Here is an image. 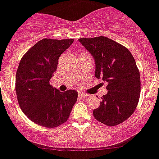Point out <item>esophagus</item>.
<instances>
[{
  "instance_id": "34e87169",
  "label": "esophagus",
  "mask_w": 159,
  "mask_h": 159,
  "mask_svg": "<svg viewBox=\"0 0 159 159\" xmlns=\"http://www.w3.org/2000/svg\"><path fill=\"white\" fill-rule=\"evenodd\" d=\"M78 95H79V96H81V97H82V98H84V97H87V96H89L88 94H86V93H81V92H80V93H78Z\"/></svg>"
}]
</instances>
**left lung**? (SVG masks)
<instances>
[{
    "mask_svg": "<svg viewBox=\"0 0 159 159\" xmlns=\"http://www.w3.org/2000/svg\"><path fill=\"white\" fill-rule=\"evenodd\" d=\"M78 41L94 59L95 77L107 84L93 116L114 126L128 119L136 110L140 94V76L133 55L125 47L106 37L82 38Z\"/></svg>",
    "mask_w": 159,
    "mask_h": 159,
    "instance_id": "obj_1",
    "label": "left lung"
}]
</instances>
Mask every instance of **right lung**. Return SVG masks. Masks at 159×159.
<instances>
[{
  "label": "right lung",
  "instance_id": "right-lung-1",
  "mask_svg": "<svg viewBox=\"0 0 159 159\" xmlns=\"http://www.w3.org/2000/svg\"><path fill=\"white\" fill-rule=\"evenodd\" d=\"M73 39L44 38L30 48L19 63L16 76V92L23 113L36 124L54 128L68 119L78 93L60 92L50 85L59 56Z\"/></svg>",
  "mask_w": 159,
  "mask_h": 159
}]
</instances>
